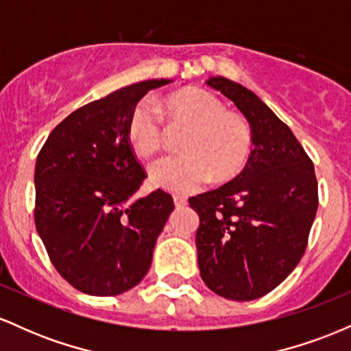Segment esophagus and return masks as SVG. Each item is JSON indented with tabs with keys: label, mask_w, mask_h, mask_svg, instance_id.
Here are the masks:
<instances>
[{
	"label": "esophagus",
	"mask_w": 351,
	"mask_h": 351,
	"mask_svg": "<svg viewBox=\"0 0 351 351\" xmlns=\"http://www.w3.org/2000/svg\"><path fill=\"white\" fill-rule=\"evenodd\" d=\"M173 201H175L176 208H184L188 204V199L184 198V196H180V195L173 196Z\"/></svg>",
	"instance_id": "34e87169"
}]
</instances>
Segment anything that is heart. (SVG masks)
I'll list each match as a JSON object with an SVG mask.
<instances>
[{
	"mask_svg": "<svg viewBox=\"0 0 351 351\" xmlns=\"http://www.w3.org/2000/svg\"><path fill=\"white\" fill-rule=\"evenodd\" d=\"M168 114L189 130L181 140L183 155L167 156L152 165L150 180L155 186L176 193H191L211 180H229L247 165L252 150L249 125L211 92L186 87L163 100ZM127 138L134 152L150 158L163 145L158 110L150 102H140L127 122Z\"/></svg>",
	"mask_w": 351,
	"mask_h": 351,
	"instance_id": "1",
	"label": "heart"
}]
</instances>
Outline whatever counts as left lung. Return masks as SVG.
Wrapping results in <instances>:
<instances>
[{
	"instance_id": "obj_1",
	"label": "left lung",
	"mask_w": 351,
	"mask_h": 351,
	"mask_svg": "<svg viewBox=\"0 0 351 351\" xmlns=\"http://www.w3.org/2000/svg\"><path fill=\"white\" fill-rule=\"evenodd\" d=\"M206 84L245 117L254 148L234 180L189 199L199 216L198 267L217 295L254 300L304 256L318 208L315 170L291 128L252 90L221 75Z\"/></svg>"
}]
</instances>
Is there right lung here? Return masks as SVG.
Returning a JSON list of instances; mask_svg holds the SVG:
<instances>
[{"mask_svg":"<svg viewBox=\"0 0 351 351\" xmlns=\"http://www.w3.org/2000/svg\"><path fill=\"white\" fill-rule=\"evenodd\" d=\"M150 79L77 108L39 152L34 223L52 265L72 287L110 297L147 276L153 249L175 209L168 193H135L147 178L127 138V122Z\"/></svg>","mask_w":351,"mask_h":351,"instance_id":"right-lung-1","label":"right lung"}]
</instances>
